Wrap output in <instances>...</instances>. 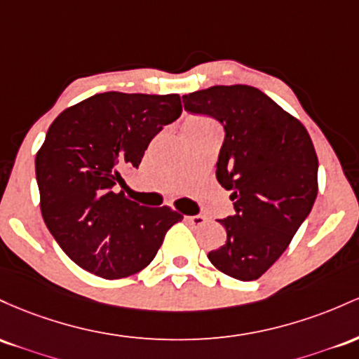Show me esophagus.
<instances>
[{
	"instance_id": "obj_1",
	"label": "esophagus",
	"mask_w": 359,
	"mask_h": 359,
	"mask_svg": "<svg viewBox=\"0 0 359 359\" xmlns=\"http://www.w3.org/2000/svg\"><path fill=\"white\" fill-rule=\"evenodd\" d=\"M187 222L193 225V227H200V225H203L207 222V217L203 215H191V217H187Z\"/></svg>"
}]
</instances>
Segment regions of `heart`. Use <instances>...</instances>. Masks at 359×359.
I'll use <instances>...</instances> for the list:
<instances>
[{"label": "heart", "instance_id": "b5f03b06", "mask_svg": "<svg viewBox=\"0 0 359 359\" xmlns=\"http://www.w3.org/2000/svg\"><path fill=\"white\" fill-rule=\"evenodd\" d=\"M212 120L207 116H191L184 123V128H193V127H203V126H212Z\"/></svg>", "mask_w": 359, "mask_h": 359}]
</instances>
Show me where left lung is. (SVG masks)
I'll return each mask as SVG.
<instances>
[{"label":"left lung","mask_w":359,"mask_h":359,"mask_svg":"<svg viewBox=\"0 0 359 359\" xmlns=\"http://www.w3.org/2000/svg\"><path fill=\"white\" fill-rule=\"evenodd\" d=\"M184 110L222 123L217 180L236 213L219 220L227 241L208 259L241 281L263 275L283 255L317 196L316 149L309 132L257 88L212 86L183 96Z\"/></svg>","instance_id":"8db88e82"}]
</instances>
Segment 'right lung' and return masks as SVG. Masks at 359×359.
<instances>
[{
  "label": "right lung",
  "instance_id": "right-lung-1",
  "mask_svg": "<svg viewBox=\"0 0 359 359\" xmlns=\"http://www.w3.org/2000/svg\"><path fill=\"white\" fill-rule=\"evenodd\" d=\"M181 115L180 95L108 91L52 122L35 158L43 222L64 252L96 276L135 275L183 219L116 193L164 126Z\"/></svg>",
  "mask_w": 359,
  "mask_h": 359
}]
</instances>
